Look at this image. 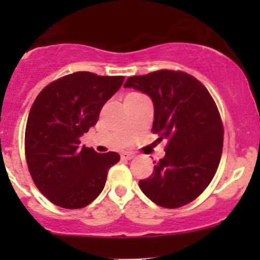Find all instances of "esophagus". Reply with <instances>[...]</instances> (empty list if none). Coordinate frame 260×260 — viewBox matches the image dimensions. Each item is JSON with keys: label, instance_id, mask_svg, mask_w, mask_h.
<instances>
[{"label": "esophagus", "instance_id": "obj_1", "mask_svg": "<svg viewBox=\"0 0 260 260\" xmlns=\"http://www.w3.org/2000/svg\"><path fill=\"white\" fill-rule=\"evenodd\" d=\"M121 157L123 160H131V159H133V157H134V154L133 153H128V151H124V153L121 154Z\"/></svg>", "mask_w": 260, "mask_h": 260}]
</instances>
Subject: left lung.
Listing matches in <instances>:
<instances>
[{"label":"left lung","instance_id":"left-lung-1","mask_svg":"<svg viewBox=\"0 0 260 260\" xmlns=\"http://www.w3.org/2000/svg\"><path fill=\"white\" fill-rule=\"evenodd\" d=\"M124 88L150 96L153 133L165 140V156L153 174L139 181L142 192L160 207H183L209 186L222 154L223 127L219 110L204 85L180 71L161 70L129 77Z\"/></svg>","mask_w":260,"mask_h":260}]
</instances>
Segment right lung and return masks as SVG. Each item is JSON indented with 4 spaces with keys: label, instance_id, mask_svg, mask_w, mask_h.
Returning a JSON list of instances; mask_svg holds the SVG:
<instances>
[{
    "label": "right lung",
    "instance_id": "add662e5",
    "mask_svg": "<svg viewBox=\"0 0 260 260\" xmlns=\"http://www.w3.org/2000/svg\"><path fill=\"white\" fill-rule=\"evenodd\" d=\"M124 77L76 72L45 86L29 112L25 157L35 186L55 205L84 208L105 187L107 172L120 161L115 151L99 154L80 145L103 106Z\"/></svg>",
    "mask_w": 260,
    "mask_h": 260
}]
</instances>
